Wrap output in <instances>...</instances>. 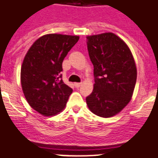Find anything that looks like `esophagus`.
<instances>
[{"label": "esophagus", "instance_id": "1", "mask_svg": "<svg viewBox=\"0 0 158 158\" xmlns=\"http://www.w3.org/2000/svg\"><path fill=\"white\" fill-rule=\"evenodd\" d=\"M81 83H74V86H75V88H79L81 86Z\"/></svg>", "mask_w": 158, "mask_h": 158}]
</instances>
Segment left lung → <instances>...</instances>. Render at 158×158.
<instances>
[{
	"instance_id": "left-lung-1",
	"label": "left lung",
	"mask_w": 158,
	"mask_h": 158,
	"mask_svg": "<svg viewBox=\"0 0 158 158\" xmlns=\"http://www.w3.org/2000/svg\"><path fill=\"white\" fill-rule=\"evenodd\" d=\"M87 47L95 81L87 105L95 115L111 117L132 98L137 79L135 60L126 43L112 33L88 36Z\"/></svg>"
}]
</instances>
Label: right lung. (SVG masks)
Segmentation results:
<instances>
[{
  "label": "right lung",
  "instance_id": "add662e5",
  "mask_svg": "<svg viewBox=\"0 0 158 158\" xmlns=\"http://www.w3.org/2000/svg\"><path fill=\"white\" fill-rule=\"evenodd\" d=\"M79 39V36L46 34L26 53L21 86L28 103L41 115H56L66 105L73 90L61 79L62 62Z\"/></svg>",
  "mask_w": 158,
  "mask_h": 158
}]
</instances>
